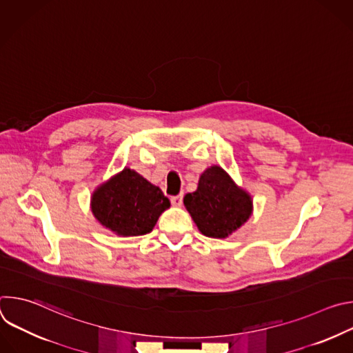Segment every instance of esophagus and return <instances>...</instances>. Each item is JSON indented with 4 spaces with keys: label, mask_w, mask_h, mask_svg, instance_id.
Segmentation results:
<instances>
[{
    "label": "esophagus",
    "mask_w": 353,
    "mask_h": 353,
    "mask_svg": "<svg viewBox=\"0 0 353 353\" xmlns=\"http://www.w3.org/2000/svg\"><path fill=\"white\" fill-rule=\"evenodd\" d=\"M170 201H172V204H173L174 207H180V205L183 204V194H179V195L172 196Z\"/></svg>",
    "instance_id": "esophagus-1"
}]
</instances>
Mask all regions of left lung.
Wrapping results in <instances>:
<instances>
[{"label":"left lung","mask_w":353,"mask_h":353,"mask_svg":"<svg viewBox=\"0 0 353 353\" xmlns=\"http://www.w3.org/2000/svg\"><path fill=\"white\" fill-rule=\"evenodd\" d=\"M184 205L201 233L223 239L250 218L253 201L222 168L212 166L201 174L198 188L184 196Z\"/></svg>","instance_id":"8db88e82"}]
</instances>
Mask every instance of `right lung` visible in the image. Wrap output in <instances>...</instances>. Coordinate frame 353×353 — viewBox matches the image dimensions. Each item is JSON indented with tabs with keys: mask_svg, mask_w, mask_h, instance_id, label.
Here are the masks:
<instances>
[{
	"mask_svg": "<svg viewBox=\"0 0 353 353\" xmlns=\"http://www.w3.org/2000/svg\"><path fill=\"white\" fill-rule=\"evenodd\" d=\"M169 207L170 201L162 190L131 169L100 185L92 196L96 219L121 236L149 233Z\"/></svg>",
	"mask_w": 353,
	"mask_h": 353,
	"instance_id": "obj_1",
	"label": "right lung"
}]
</instances>
